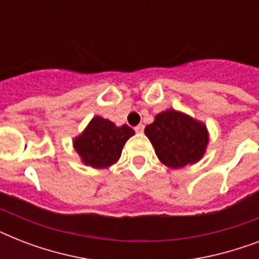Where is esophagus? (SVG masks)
<instances>
[{"label": "esophagus", "mask_w": 259, "mask_h": 259, "mask_svg": "<svg viewBox=\"0 0 259 259\" xmlns=\"http://www.w3.org/2000/svg\"><path fill=\"white\" fill-rule=\"evenodd\" d=\"M134 130H136L137 133H142V132H144V125H142V123H140V125H137L136 127H134Z\"/></svg>", "instance_id": "esophagus-1"}]
</instances>
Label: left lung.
Returning <instances> with one entry per match:
<instances>
[{
	"mask_svg": "<svg viewBox=\"0 0 259 259\" xmlns=\"http://www.w3.org/2000/svg\"><path fill=\"white\" fill-rule=\"evenodd\" d=\"M145 134L158 160L173 169L196 164L204 156L209 141L203 122L173 109L157 114L153 123L145 127Z\"/></svg>",
	"mask_w": 259,
	"mask_h": 259,
	"instance_id": "left-lung-1",
	"label": "left lung"
}]
</instances>
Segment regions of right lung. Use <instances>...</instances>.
<instances>
[{"mask_svg":"<svg viewBox=\"0 0 259 259\" xmlns=\"http://www.w3.org/2000/svg\"><path fill=\"white\" fill-rule=\"evenodd\" d=\"M132 136H134V130L127 125L117 126L97 115L74 138L72 144L84 165L103 169L119 160L123 145Z\"/></svg>","mask_w":259,"mask_h":259,"instance_id":"1","label":"right lung"}]
</instances>
